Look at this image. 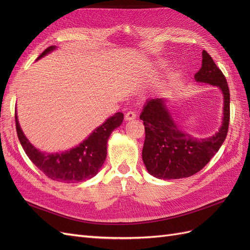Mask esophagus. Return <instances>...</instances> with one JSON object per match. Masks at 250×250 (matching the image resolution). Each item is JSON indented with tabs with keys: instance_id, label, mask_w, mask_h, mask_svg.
Instances as JSON below:
<instances>
[{
	"instance_id": "34e87169",
	"label": "esophagus",
	"mask_w": 250,
	"mask_h": 250,
	"mask_svg": "<svg viewBox=\"0 0 250 250\" xmlns=\"http://www.w3.org/2000/svg\"><path fill=\"white\" fill-rule=\"evenodd\" d=\"M137 118V115H135L134 111H128L125 115V120L126 121H131Z\"/></svg>"
}]
</instances>
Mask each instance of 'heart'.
Listing matches in <instances>:
<instances>
[{"label": "heart", "instance_id": "obj_1", "mask_svg": "<svg viewBox=\"0 0 250 250\" xmlns=\"http://www.w3.org/2000/svg\"><path fill=\"white\" fill-rule=\"evenodd\" d=\"M160 64H161V65H164V64H165V62H162Z\"/></svg>", "mask_w": 250, "mask_h": 250}]
</instances>
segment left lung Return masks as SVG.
Returning a JSON list of instances; mask_svg holds the SVG:
<instances>
[{"label":"left lung","mask_w":250,"mask_h":250,"mask_svg":"<svg viewBox=\"0 0 250 250\" xmlns=\"http://www.w3.org/2000/svg\"><path fill=\"white\" fill-rule=\"evenodd\" d=\"M197 82L218 86L223 94L222 125L211 137L194 138L180 129L171 116L167 99H148L140 119L145 126L143 162L151 175L160 179H179L194 175L220 149L229 131V88L225 76L207 51L202 52V64L195 74Z\"/></svg>","instance_id":"8db88e82"}]
</instances>
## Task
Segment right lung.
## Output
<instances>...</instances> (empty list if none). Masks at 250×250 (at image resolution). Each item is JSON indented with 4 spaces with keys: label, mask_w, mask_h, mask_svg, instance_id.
<instances>
[{
    "label": "right lung",
    "mask_w": 250,
    "mask_h": 250,
    "mask_svg": "<svg viewBox=\"0 0 250 250\" xmlns=\"http://www.w3.org/2000/svg\"><path fill=\"white\" fill-rule=\"evenodd\" d=\"M55 46L44 50L37 59L54 51ZM124 115L117 112L90 133L78 146L60 153H46L28 141L20 126L16 111V126L21 147L31 162L46 175L62 183H78L94 177L103 166L107 154V141L111 132L123 122Z\"/></svg>",
    "instance_id": "obj_1"
}]
</instances>
